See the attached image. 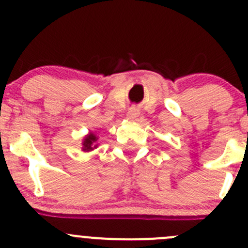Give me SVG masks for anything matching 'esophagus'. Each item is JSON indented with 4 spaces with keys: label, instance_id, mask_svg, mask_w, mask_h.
Here are the masks:
<instances>
[{
    "label": "esophagus",
    "instance_id": "34e87169",
    "mask_svg": "<svg viewBox=\"0 0 248 248\" xmlns=\"http://www.w3.org/2000/svg\"><path fill=\"white\" fill-rule=\"evenodd\" d=\"M139 116V111L136 108H131L127 112V119L131 120V121H136Z\"/></svg>",
    "mask_w": 248,
    "mask_h": 248
}]
</instances>
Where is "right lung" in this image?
<instances>
[{
	"instance_id": "add662e5",
	"label": "right lung",
	"mask_w": 248,
	"mask_h": 248,
	"mask_svg": "<svg viewBox=\"0 0 248 248\" xmlns=\"http://www.w3.org/2000/svg\"><path fill=\"white\" fill-rule=\"evenodd\" d=\"M97 140H98V138H97V136H94L92 132L87 134V136L84 138V141H82V151L89 152L96 149V147L98 146Z\"/></svg>"
}]
</instances>
